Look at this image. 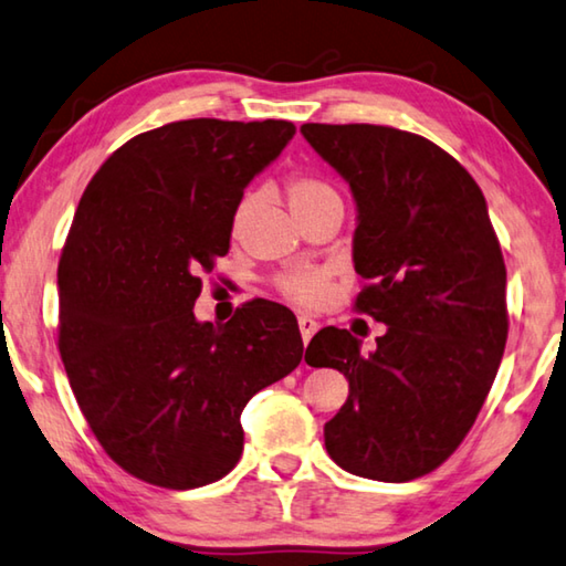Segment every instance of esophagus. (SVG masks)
<instances>
[{"label":"esophagus","mask_w":566,"mask_h":566,"mask_svg":"<svg viewBox=\"0 0 566 566\" xmlns=\"http://www.w3.org/2000/svg\"><path fill=\"white\" fill-rule=\"evenodd\" d=\"M318 324L314 322L312 316H300V332H302V342L310 344V338L316 334Z\"/></svg>","instance_id":"obj_1"}]
</instances>
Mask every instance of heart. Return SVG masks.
<instances>
[{
  "label": "heart",
  "instance_id": "obj_1",
  "mask_svg": "<svg viewBox=\"0 0 566 566\" xmlns=\"http://www.w3.org/2000/svg\"><path fill=\"white\" fill-rule=\"evenodd\" d=\"M286 198H290V205H292L294 212H302V210L312 208V205L322 202L326 198H338V195H336L332 185H326L324 180L296 172V176L286 180ZM254 205H256L254 192H248L238 202V208H234V212H232V230L234 232H238L244 224V220L250 218ZM276 290H280L284 300L304 304V306H316L326 296L324 276L318 272H310V270L280 276V280H276Z\"/></svg>",
  "mask_w": 566,
  "mask_h": 566
}]
</instances>
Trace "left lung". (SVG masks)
I'll return each mask as SVG.
<instances>
[{
    "mask_svg": "<svg viewBox=\"0 0 566 566\" xmlns=\"http://www.w3.org/2000/svg\"><path fill=\"white\" fill-rule=\"evenodd\" d=\"M304 138L354 192V310L388 328L376 352L326 326L310 366L348 378L324 426L326 453L354 475L408 482L470 433L507 342V270L485 195L460 163L416 133L371 123H304Z\"/></svg>",
    "mask_w": 566,
    "mask_h": 566,
    "instance_id": "obj_1",
    "label": "left lung"
}]
</instances>
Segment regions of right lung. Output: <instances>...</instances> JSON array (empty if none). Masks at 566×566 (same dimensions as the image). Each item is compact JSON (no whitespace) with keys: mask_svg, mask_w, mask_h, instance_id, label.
Segmentation results:
<instances>
[{"mask_svg":"<svg viewBox=\"0 0 566 566\" xmlns=\"http://www.w3.org/2000/svg\"><path fill=\"white\" fill-rule=\"evenodd\" d=\"M294 133L272 118L166 123L113 150L81 195L59 260V354L101 448L150 485L228 475L248 400L302 361L286 306L252 300L222 326L192 314L244 188Z\"/></svg>","mask_w":566,"mask_h":566,"instance_id":"1","label":"right lung"}]
</instances>
